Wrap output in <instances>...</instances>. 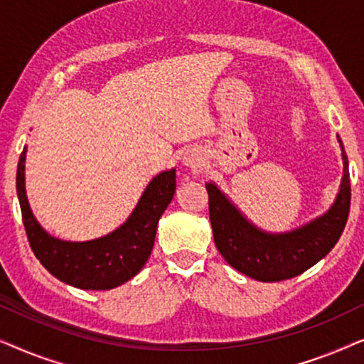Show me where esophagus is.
<instances>
[{
  "label": "esophagus",
  "instance_id": "34e87169",
  "mask_svg": "<svg viewBox=\"0 0 364 364\" xmlns=\"http://www.w3.org/2000/svg\"><path fill=\"white\" fill-rule=\"evenodd\" d=\"M183 164H186L187 167H192V168H200L202 167V156L198 152H187L186 156H183Z\"/></svg>",
  "mask_w": 364,
  "mask_h": 364
}]
</instances>
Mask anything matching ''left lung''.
I'll use <instances>...</instances> for the list:
<instances>
[{
    "label": "left lung",
    "instance_id": "obj_1",
    "mask_svg": "<svg viewBox=\"0 0 364 364\" xmlns=\"http://www.w3.org/2000/svg\"><path fill=\"white\" fill-rule=\"evenodd\" d=\"M338 142L343 177L335 202L323 215L293 230H263L248 220L215 182L205 183L213 240L228 265L253 280L282 282L300 275L331 252L346 225L351 200L348 157L340 136Z\"/></svg>",
    "mask_w": 364,
    "mask_h": 364
}]
</instances>
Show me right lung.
<instances>
[{
  "instance_id": "add662e5",
  "label": "right lung",
  "mask_w": 364,
  "mask_h": 364,
  "mask_svg": "<svg viewBox=\"0 0 364 364\" xmlns=\"http://www.w3.org/2000/svg\"><path fill=\"white\" fill-rule=\"evenodd\" d=\"M26 152L24 146L16 192L29 245L41 265L58 280L81 290H111L136 277L151 257L159 218L176 192V168L157 173L147 183L132 213L116 230L94 240L71 242L53 237L34 217L24 183Z\"/></svg>"
}]
</instances>
